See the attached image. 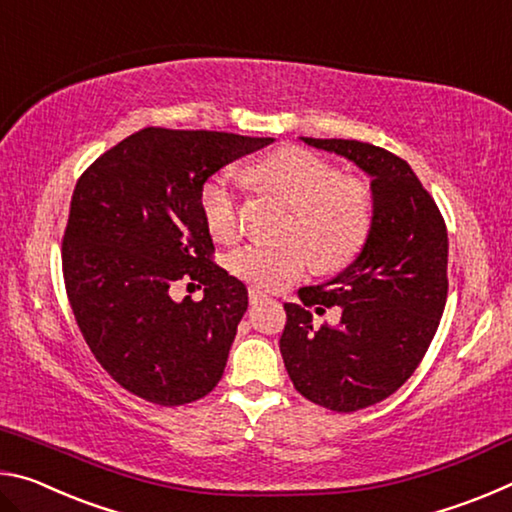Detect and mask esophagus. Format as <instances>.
<instances>
[{"label":"esophagus","instance_id":"obj_1","mask_svg":"<svg viewBox=\"0 0 512 512\" xmlns=\"http://www.w3.org/2000/svg\"><path fill=\"white\" fill-rule=\"evenodd\" d=\"M248 300H250V305H257V302L266 300V293H262V291L255 289V287H250L248 289Z\"/></svg>","mask_w":512,"mask_h":512}]
</instances>
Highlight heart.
<instances>
[{
  "label": "heart",
  "mask_w": 512,
  "mask_h": 512,
  "mask_svg": "<svg viewBox=\"0 0 512 512\" xmlns=\"http://www.w3.org/2000/svg\"><path fill=\"white\" fill-rule=\"evenodd\" d=\"M248 180L291 207L282 237L287 244H246L232 250L230 271L257 289H280L311 266L339 271L357 257L372 228V187L366 178L341 173L334 162L300 146H282L250 164ZM207 228L221 241L241 232V205L230 176L219 173L201 192Z\"/></svg>",
  "instance_id": "b5f03b06"
}]
</instances>
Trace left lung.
<instances>
[{
    "mask_svg": "<svg viewBox=\"0 0 512 512\" xmlns=\"http://www.w3.org/2000/svg\"><path fill=\"white\" fill-rule=\"evenodd\" d=\"M372 178L370 235L334 280L302 287L284 305L280 352L296 391L336 413H352L393 395L420 366L447 302V225L406 160L357 140H314ZM342 307L336 328L310 323L308 309Z\"/></svg>",
    "mask_w": 512,
    "mask_h": 512,
    "instance_id": "obj_1",
    "label": "left lung"
}]
</instances>
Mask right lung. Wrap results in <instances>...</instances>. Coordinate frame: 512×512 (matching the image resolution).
Returning <instances> with one entry per match:
<instances>
[{
	"instance_id": "1",
	"label": "right lung",
	"mask_w": 512,
	"mask_h": 512,
	"mask_svg": "<svg viewBox=\"0 0 512 512\" xmlns=\"http://www.w3.org/2000/svg\"><path fill=\"white\" fill-rule=\"evenodd\" d=\"M271 142L149 126L81 173L60 248L65 289L94 359L128 393L180 406L219 384L248 291L214 262L201 192ZM178 283L203 286L204 300L176 303Z\"/></svg>"
}]
</instances>
